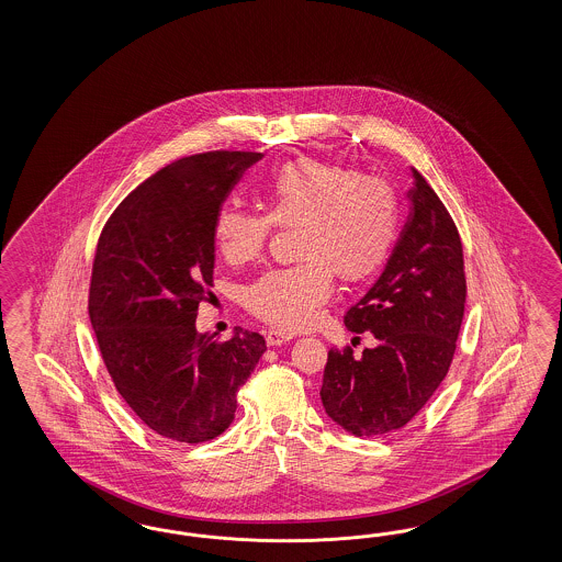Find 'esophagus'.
Masks as SVG:
<instances>
[{
	"instance_id": "esophagus-1",
	"label": "esophagus",
	"mask_w": 562,
	"mask_h": 562,
	"mask_svg": "<svg viewBox=\"0 0 562 562\" xmlns=\"http://www.w3.org/2000/svg\"><path fill=\"white\" fill-rule=\"evenodd\" d=\"M290 340H292V336H290V334L278 331V329H270V331L266 334V341H268V346H282V344H286V341Z\"/></svg>"
}]
</instances>
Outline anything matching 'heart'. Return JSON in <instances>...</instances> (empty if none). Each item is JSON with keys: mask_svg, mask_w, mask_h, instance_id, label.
<instances>
[{"mask_svg": "<svg viewBox=\"0 0 562 562\" xmlns=\"http://www.w3.org/2000/svg\"><path fill=\"white\" fill-rule=\"evenodd\" d=\"M266 212L222 205L214 218L221 256L240 266L256 259L273 228H294L301 261L261 273L245 290V306L278 329L313 324L331 292V272L341 282L371 278L390 256L397 233L392 186L336 162L303 158L276 170L266 191Z\"/></svg>", "mask_w": 562, "mask_h": 562, "instance_id": "1", "label": "heart"}]
</instances>
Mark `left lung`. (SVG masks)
Segmentation results:
<instances>
[{"instance_id": "1", "label": "left lung", "mask_w": 562, "mask_h": 562, "mask_svg": "<svg viewBox=\"0 0 562 562\" xmlns=\"http://www.w3.org/2000/svg\"><path fill=\"white\" fill-rule=\"evenodd\" d=\"M409 216L373 289L344 324L373 331L376 348L355 357L331 348L322 402L331 420L357 437H381L423 409L451 367L465 306L458 226L425 177L412 169Z\"/></svg>"}]
</instances>
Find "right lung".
<instances>
[{"label":"right lung","instance_id":"right-lung-1","mask_svg":"<svg viewBox=\"0 0 562 562\" xmlns=\"http://www.w3.org/2000/svg\"><path fill=\"white\" fill-rule=\"evenodd\" d=\"M261 153L193 154L137 186L102 226L88 315L102 362L137 418L160 437L204 442L235 418L238 387L266 340L198 334L214 286V218Z\"/></svg>","mask_w":562,"mask_h":562}]
</instances>
